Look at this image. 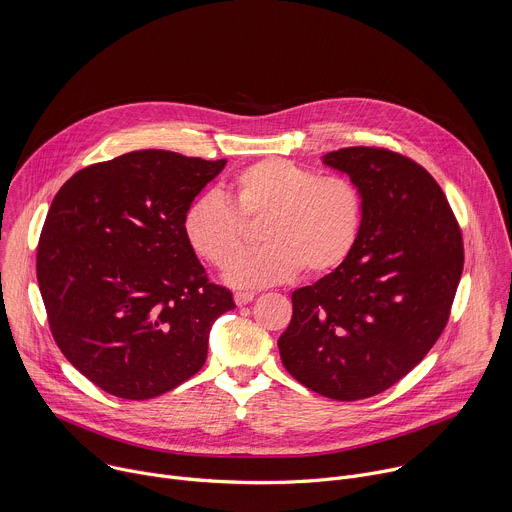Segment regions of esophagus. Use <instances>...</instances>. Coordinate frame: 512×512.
<instances>
[{"label": "esophagus", "mask_w": 512, "mask_h": 512, "mask_svg": "<svg viewBox=\"0 0 512 512\" xmlns=\"http://www.w3.org/2000/svg\"><path fill=\"white\" fill-rule=\"evenodd\" d=\"M255 300V291H237L235 294V304L241 308V306H247Z\"/></svg>", "instance_id": "1"}]
</instances>
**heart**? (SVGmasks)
<instances>
[{"mask_svg":"<svg viewBox=\"0 0 512 512\" xmlns=\"http://www.w3.org/2000/svg\"><path fill=\"white\" fill-rule=\"evenodd\" d=\"M227 199L214 192L194 196L184 208L182 231L198 257L216 267L230 263L225 279L233 287L281 283L304 267L310 275H326L352 255L362 227L364 200L352 180L320 176L283 158L239 170ZM255 217L266 218L262 238L268 245L238 256L242 221Z\"/></svg>","mask_w":512,"mask_h":512,"instance_id":"1","label":"heart"}]
</instances>
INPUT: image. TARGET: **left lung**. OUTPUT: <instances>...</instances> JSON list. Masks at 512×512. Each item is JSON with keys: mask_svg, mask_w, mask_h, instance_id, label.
<instances>
[{"mask_svg": "<svg viewBox=\"0 0 512 512\" xmlns=\"http://www.w3.org/2000/svg\"><path fill=\"white\" fill-rule=\"evenodd\" d=\"M322 162L360 188L362 227L352 255L291 294L277 346L304 387L356 401L383 393L444 332L464 269L462 233L431 174L383 148H342Z\"/></svg>", "mask_w": 512, "mask_h": 512, "instance_id": "8db88e82", "label": "left lung"}]
</instances>
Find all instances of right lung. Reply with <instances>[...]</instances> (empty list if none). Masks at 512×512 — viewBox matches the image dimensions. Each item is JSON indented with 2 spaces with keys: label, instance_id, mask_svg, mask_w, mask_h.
I'll use <instances>...</instances> for the list:
<instances>
[{
  "label": "right lung",
  "instance_id": "obj_1",
  "mask_svg": "<svg viewBox=\"0 0 512 512\" xmlns=\"http://www.w3.org/2000/svg\"><path fill=\"white\" fill-rule=\"evenodd\" d=\"M225 166L129 152L54 196L38 243L40 294L58 348L99 389L143 401L202 369L210 328L235 302L208 283L182 214Z\"/></svg>",
  "mask_w": 512,
  "mask_h": 512
}]
</instances>
